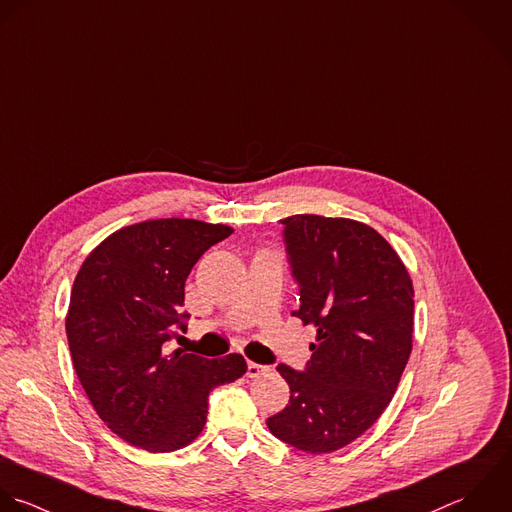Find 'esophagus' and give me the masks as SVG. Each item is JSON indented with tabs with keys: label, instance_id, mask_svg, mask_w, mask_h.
I'll return each mask as SVG.
<instances>
[{
	"label": "esophagus",
	"instance_id": "esophagus-1",
	"mask_svg": "<svg viewBox=\"0 0 512 512\" xmlns=\"http://www.w3.org/2000/svg\"><path fill=\"white\" fill-rule=\"evenodd\" d=\"M267 371V367H263V365H259V363H249L247 365V375L249 377H259V375H263Z\"/></svg>",
	"mask_w": 512,
	"mask_h": 512
}]
</instances>
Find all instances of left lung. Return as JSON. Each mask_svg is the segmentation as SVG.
I'll return each instance as SVG.
<instances>
[{"label": "left lung", "instance_id": "obj_1", "mask_svg": "<svg viewBox=\"0 0 512 512\" xmlns=\"http://www.w3.org/2000/svg\"><path fill=\"white\" fill-rule=\"evenodd\" d=\"M303 325L317 329L305 371L279 365L289 405L267 419L283 443L333 453L359 439L389 407L413 349V281L373 227L321 215L281 221Z\"/></svg>", "mask_w": 512, "mask_h": 512}]
</instances>
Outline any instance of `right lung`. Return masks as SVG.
<instances>
[{
	"mask_svg": "<svg viewBox=\"0 0 512 512\" xmlns=\"http://www.w3.org/2000/svg\"><path fill=\"white\" fill-rule=\"evenodd\" d=\"M233 233L197 219H151L111 233L83 261L65 317L73 369L99 419L149 453L193 443L207 397L245 375L239 353L205 359L163 343L185 331V279Z\"/></svg>",
	"mask_w": 512,
	"mask_h": 512,
	"instance_id": "obj_1",
	"label": "right lung"
}]
</instances>
